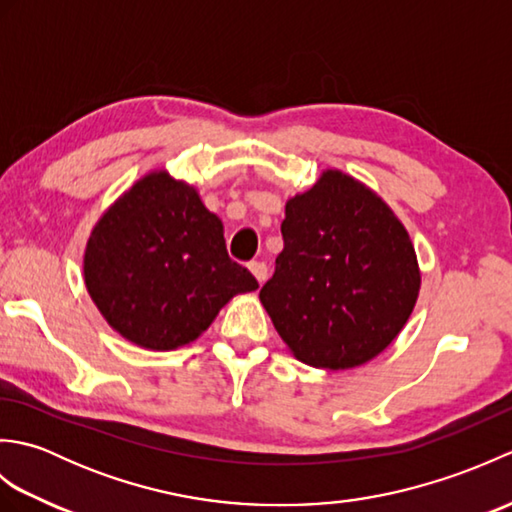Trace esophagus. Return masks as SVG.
Here are the masks:
<instances>
[{
	"instance_id": "esophagus-1",
	"label": "esophagus",
	"mask_w": 512,
	"mask_h": 512,
	"mask_svg": "<svg viewBox=\"0 0 512 512\" xmlns=\"http://www.w3.org/2000/svg\"><path fill=\"white\" fill-rule=\"evenodd\" d=\"M248 270L253 273V277L259 281V284H264V281L268 279V266L264 262H250Z\"/></svg>"
}]
</instances>
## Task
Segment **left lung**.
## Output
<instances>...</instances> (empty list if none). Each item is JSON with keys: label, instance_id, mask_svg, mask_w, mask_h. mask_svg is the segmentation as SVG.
<instances>
[{"label": "left lung", "instance_id": "8db88e82", "mask_svg": "<svg viewBox=\"0 0 512 512\" xmlns=\"http://www.w3.org/2000/svg\"><path fill=\"white\" fill-rule=\"evenodd\" d=\"M284 250L259 299L301 363L352 369L405 328L420 292L407 228L383 198L339 169L286 202Z\"/></svg>", "mask_w": 512, "mask_h": 512}]
</instances>
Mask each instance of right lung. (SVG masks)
I'll list each match as a JSON object with an SVG mask.
<instances>
[{
  "instance_id": "1",
  "label": "right lung",
  "mask_w": 512,
  "mask_h": 512,
  "mask_svg": "<svg viewBox=\"0 0 512 512\" xmlns=\"http://www.w3.org/2000/svg\"><path fill=\"white\" fill-rule=\"evenodd\" d=\"M85 288L105 321L138 347L198 339L228 301L259 288L226 253L224 226L191 184L151 171L92 228Z\"/></svg>"
}]
</instances>
